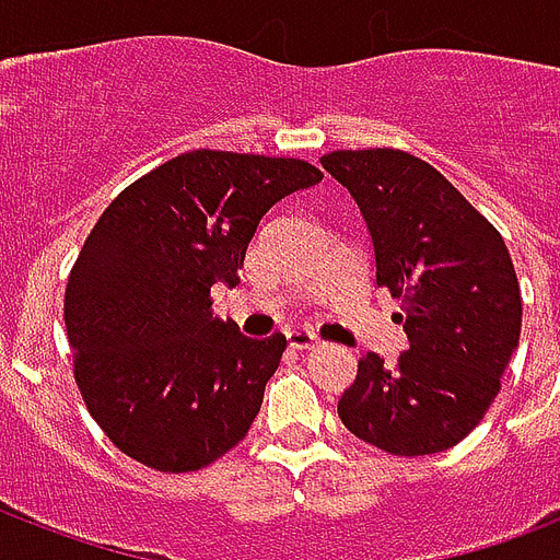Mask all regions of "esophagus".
I'll list each match as a JSON object with an SVG mask.
<instances>
[{
    "label": "esophagus",
    "mask_w": 560,
    "mask_h": 560,
    "mask_svg": "<svg viewBox=\"0 0 560 560\" xmlns=\"http://www.w3.org/2000/svg\"><path fill=\"white\" fill-rule=\"evenodd\" d=\"M288 340L293 349L299 351H311L319 346V340H316L314 331H307V328H293V331H288Z\"/></svg>",
    "instance_id": "obj_1"
}]
</instances>
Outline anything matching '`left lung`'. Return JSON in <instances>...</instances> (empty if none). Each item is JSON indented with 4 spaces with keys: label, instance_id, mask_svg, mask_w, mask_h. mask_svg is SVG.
<instances>
[{
    "label": "left lung",
    "instance_id": "1",
    "mask_svg": "<svg viewBox=\"0 0 560 560\" xmlns=\"http://www.w3.org/2000/svg\"><path fill=\"white\" fill-rule=\"evenodd\" d=\"M323 168L366 218L377 288L400 299L409 349L369 351L337 412L395 456L459 444L482 421L521 342V284L503 235L412 153L334 151Z\"/></svg>",
    "mask_w": 560,
    "mask_h": 560
}]
</instances>
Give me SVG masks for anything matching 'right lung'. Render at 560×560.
<instances>
[{"label": "right lung", "mask_w": 560, "mask_h": 560, "mask_svg": "<svg viewBox=\"0 0 560 560\" xmlns=\"http://www.w3.org/2000/svg\"><path fill=\"white\" fill-rule=\"evenodd\" d=\"M319 179L302 160L191 151L92 226L66 281V334L83 404L130 459L186 474L249 433L288 340L218 319L211 288H235L264 214Z\"/></svg>", "instance_id": "add662e5"}]
</instances>
